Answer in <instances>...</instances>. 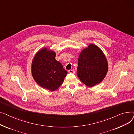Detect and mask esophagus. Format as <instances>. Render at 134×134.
<instances>
[{"mask_svg":"<svg viewBox=\"0 0 134 134\" xmlns=\"http://www.w3.org/2000/svg\"><path fill=\"white\" fill-rule=\"evenodd\" d=\"M68 72L69 73H72V74H74V73H75V71H74V70H73V69H70V70H68Z\"/></svg>","mask_w":134,"mask_h":134,"instance_id":"1","label":"esophagus"}]
</instances>
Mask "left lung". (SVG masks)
<instances>
[{
  "label": "left lung",
  "instance_id": "obj_1",
  "mask_svg": "<svg viewBox=\"0 0 134 134\" xmlns=\"http://www.w3.org/2000/svg\"><path fill=\"white\" fill-rule=\"evenodd\" d=\"M108 70L107 60L102 51L97 46L91 44L80 53L77 75L86 86L92 87L102 81Z\"/></svg>",
  "mask_w": 134,
  "mask_h": 134
}]
</instances>
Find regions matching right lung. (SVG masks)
<instances>
[{
	"label": "right lung",
	"instance_id": "1",
	"mask_svg": "<svg viewBox=\"0 0 134 134\" xmlns=\"http://www.w3.org/2000/svg\"><path fill=\"white\" fill-rule=\"evenodd\" d=\"M56 53L44 48L35 55L32 60L31 72L38 85L50 91L58 89L67 74L62 65L55 59Z\"/></svg>",
	"mask_w": 134,
	"mask_h": 134
}]
</instances>
